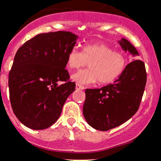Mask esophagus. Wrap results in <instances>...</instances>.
<instances>
[{
    "label": "esophagus",
    "instance_id": "34e87169",
    "mask_svg": "<svg viewBox=\"0 0 161 161\" xmlns=\"http://www.w3.org/2000/svg\"><path fill=\"white\" fill-rule=\"evenodd\" d=\"M76 89L77 90H83L84 89V86H83L80 85V84H76Z\"/></svg>",
    "mask_w": 161,
    "mask_h": 161
}]
</instances>
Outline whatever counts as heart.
<instances>
[{
	"mask_svg": "<svg viewBox=\"0 0 161 161\" xmlns=\"http://www.w3.org/2000/svg\"><path fill=\"white\" fill-rule=\"evenodd\" d=\"M66 63L69 69H78L88 64L89 68L72 75V79L80 84H92L97 81L102 85L114 82L124 72L128 59L124 53L116 52L103 43L84 45L82 52L74 47L67 53Z\"/></svg>",
	"mask_w": 161,
	"mask_h": 161,
	"instance_id": "1",
	"label": "heart"
}]
</instances>
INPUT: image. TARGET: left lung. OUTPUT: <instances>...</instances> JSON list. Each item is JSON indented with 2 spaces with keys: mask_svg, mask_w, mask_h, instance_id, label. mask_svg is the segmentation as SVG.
Here are the masks:
<instances>
[{
  "mask_svg": "<svg viewBox=\"0 0 161 161\" xmlns=\"http://www.w3.org/2000/svg\"><path fill=\"white\" fill-rule=\"evenodd\" d=\"M121 48L133 56L137 50L126 39L118 40ZM147 75L145 64L134 60L113 84L100 89H86L83 116L97 130L107 131L128 121L138 110L145 91Z\"/></svg>",
  "mask_w": 161,
  "mask_h": 161,
  "instance_id": "left-lung-1",
  "label": "left lung"
}]
</instances>
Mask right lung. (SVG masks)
I'll return each instance as SVG.
<instances>
[{"mask_svg":"<svg viewBox=\"0 0 161 161\" xmlns=\"http://www.w3.org/2000/svg\"><path fill=\"white\" fill-rule=\"evenodd\" d=\"M78 38L70 31L42 33L16 52L8 75L10 103L28 128L40 130L52 125L75 90L65 67L67 53Z\"/></svg>","mask_w":161,"mask_h":161,"instance_id":"right-lung-1","label":"right lung"}]
</instances>
